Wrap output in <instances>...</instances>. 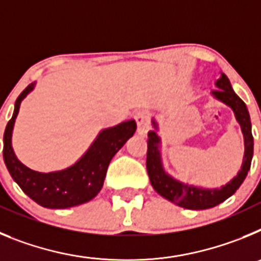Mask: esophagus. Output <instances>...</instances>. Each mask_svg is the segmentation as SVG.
<instances>
[{
    "label": "esophagus",
    "mask_w": 261,
    "mask_h": 261,
    "mask_svg": "<svg viewBox=\"0 0 261 261\" xmlns=\"http://www.w3.org/2000/svg\"><path fill=\"white\" fill-rule=\"evenodd\" d=\"M136 123H137V130L141 136H146L149 130V124H150V114L147 111H138L135 116Z\"/></svg>",
    "instance_id": "34e87169"
}]
</instances>
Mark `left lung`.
<instances>
[{"instance_id": "8db88e82", "label": "left lung", "mask_w": 261, "mask_h": 261, "mask_svg": "<svg viewBox=\"0 0 261 261\" xmlns=\"http://www.w3.org/2000/svg\"><path fill=\"white\" fill-rule=\"evenodd\" d=\"M216 85L218 89L213 91L214 96L232 108L237 120L242 126V132L244 135V145H246L243 167L230 183L221 187L220 190H201V188L187 186V184L172 179L163 171L162 165H161L158 136L154 130L147 133L149 140H147L146 168L151 186L165 199L170 200L181 208L192 209V211L213 208L216 205L225 201L226 199H229L231 195H234L247 176V172L251 167V161H252L253 137L251 133V121L247 107L243 100L232 91L230 81L225 74H222V77L217 81Z\"/></svg>"}]
</instances>
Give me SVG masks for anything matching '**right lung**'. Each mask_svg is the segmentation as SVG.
I'll return each instance as SVG.
<instances>
[{
    "instance_id": "add662e5",
    "label": "right lung",
    "mask_w": 261,
    "mask_h": 261,
    "mask_svg": "<svg viewBox=\"0 0 261 261\" xmlns=\"http://www.w3.org/2000/svg\"><path fill=\"white\" fill-rule=\"evenodd\" d=\"M34 89L30 84L15 100V108L4 133V161L11 177L29 197L50 209H65L94 199L102 190L111 159L136 132L135 120H128L100 132L87 153L71 167L41 174L30 170L17 159L11 147V132L22 99Z\"/></svg>"
}]
</instances>
